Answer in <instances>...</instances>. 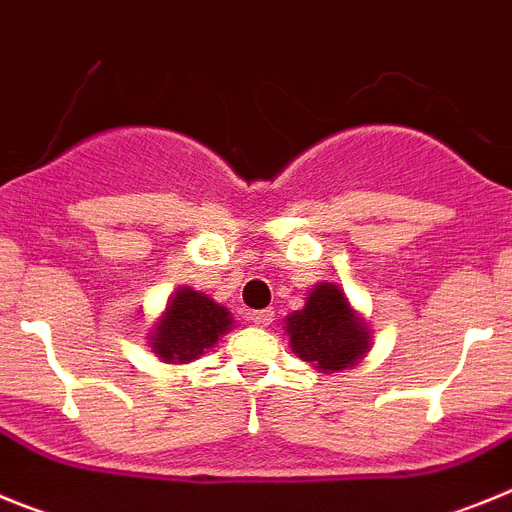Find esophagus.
I'll list each match as a JSON object with an SVG mask.
<instances>
[{
	"mask_svg": "<svg viewBox=\"0 0 512 512\" xmlns=\"http://www.w3.org/2000/svg\"><path fill=\"white\" fill-rule=\"evenodd\" d=\"M271 320H274V310L251 312V323L253 325H261V328H266V325H271Z\"/></svg>",
	"mask_w": 512,
	"mask_h": 512,
	"instance_id": "34e87169",
	"label": "esophagus"
}]
</instances>
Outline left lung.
Listing matches in <instances>:
<instances>
[{
  "label": "left lung",
  "mask_w": 512,
  "mask_h": 512,
  "mask_svg": "<svg viewBox=\"0 0 512 512\" xmlns=\"http://www.w3.org/2000/svg\"><path fill=\"white\" fill-rule=\"evenodd\" d=\"M284 330L289 348L323 374L351 369L372 351V330L333 282L315 284L305 307L284 318Z\"/></svg>",
  "instance_id": "8db88e82"
}]
</instances>
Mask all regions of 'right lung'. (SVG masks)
I'll return each mask as SVG.
<instances>
[{
    "label": "right lung",
    "mask_w": 512,
    "mask_h": 512,
    "mask_svg": "<svg viewBox=\"0 0 512 512\" xmlns=\"http://www.w3.org/2000/svg\"><path fill=\"white\" fill-rule=\"evenodd\" d=\"M228 307L192 287H179L148 330V346L164 364H189L233 328Z\"/></svg>",
    "instance_id": "right-lung-1"
}]
</instances>
